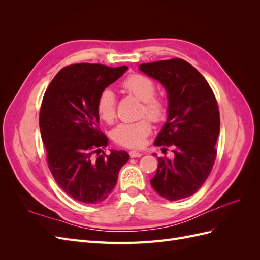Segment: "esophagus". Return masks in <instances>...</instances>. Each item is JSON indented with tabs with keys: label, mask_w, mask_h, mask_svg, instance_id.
I'll return each mask as SVG.
<instances>
[{
	"label": "esophagus",
	"mask_w": 260,
	"mask_h": 260,
	"mask_svg": "<svg viewBox=\"0 0 260 260\" xmlns=\"http://www.w3.org/2000/svg\"><path fill=\"white\" fill-rule=\"evenodd\" d=\"M129 155H130L131 158H137V157H141L143 154L142 153H139V152H136V151H130Z\"/></svg>",
	"instance_id": "obj_1"
}]
</instances>
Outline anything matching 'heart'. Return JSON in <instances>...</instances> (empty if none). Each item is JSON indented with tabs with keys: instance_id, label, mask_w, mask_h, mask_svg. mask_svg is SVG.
Masks as SVG:
<instances>
[{
	"instance_id": "obj_1",
	"label": "heart",
	"mask_w": 260,
	"mask_h": 260,
	"mask_svg": "<svg viewBox=\"0 0 260 260\" xmlns=\"http://www.w3.org/2000/svg\"><path fill=\"white\" fill-rule=\"evenodd\" d=\"M121 88L142 101L141 115L147 116L154 122H161L166 119L168 102L164 96L156 94V84L151 78L138 73L131 74L121 82ZM96 112L101 119L107 123L115 120L117 100L112 90L104 89L100 92L96 99ZM149 120L145 117L135 122L118 124L113 131L115 143L128 148L142 147L152 132V122Z\"/></svg>"
}]
</instances>
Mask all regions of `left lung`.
Instances as JSON below:
<instances>
[{"instance_id": "obj_1", "label": "left lung", "mask_w": 260, "mask_h": 260, "mask_svg": "<svg viewBox=\"0 0 260 260\" xmlns=\"http://www.w3.org/2000/svg\"><path fill=\"white\" fill-rule=\"evenodd\" d=\"M141 72L166 88L168 119L155 145L172 147L175 158H158L151 180L164 199L178 201L199 191L207 180L217 156L220 131L219 107L214 92L198 69L181 58L140 65Z\"/></svg>"}]
</instances>
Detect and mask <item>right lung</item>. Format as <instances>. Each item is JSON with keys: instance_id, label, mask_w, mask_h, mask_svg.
<instances>
[{"instance_id": "right-lung-1", "label": "right lung", "mask_w": 260, "mask_h": 260, "mask_svg": "<svg viewBox=\"0 0 260 260\" xmlns=\"http://www.w3.org/2000/svg\"><path fill=\"white\" fill-rule=\"evenodd\" d=\"M127 69L89 62L69 65L59 70L44 93L39 124L48 166L61 190L76 201H105L129 160L124 151L100 155L107 138L100 130L96 112L100 92Z\"/></svg>"}]
</instances>
